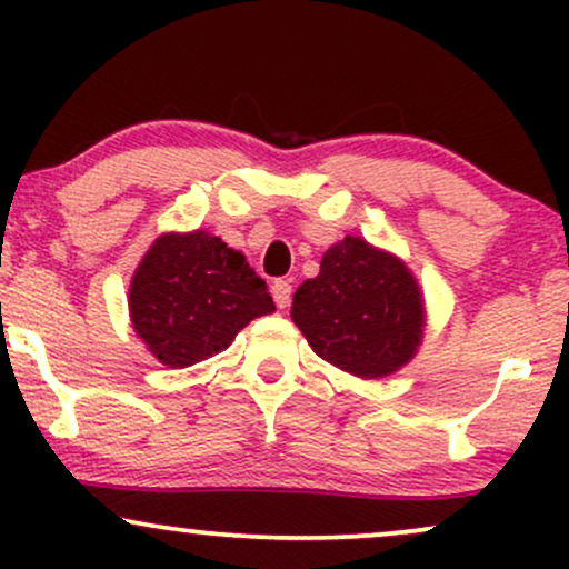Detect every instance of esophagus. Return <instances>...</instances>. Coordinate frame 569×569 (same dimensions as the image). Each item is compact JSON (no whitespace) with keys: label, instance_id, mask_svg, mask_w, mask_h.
<instances>
[{"label":"esophagus","instance_id":"esophagus-1","mask_svg":"<svg viewBox=\"0 0 569 569\" xmlns=\"http://www.w3.org/2000/svg\"><path fill=\"white\" fill-rule=\"evenodd\" d=\"M270 291H272V299H276V305L280 307V310H286V307H289V302H291V283H289V280H276Z\"/></svg>","mask_w":569,"mask_h":569}]
</instances>
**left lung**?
Wrapping results in <instances>:
<instances>
[{
	"label": "left lung",
	"mask_w": 569,
	"mask_h": 569,
	"mask_svg": "<svg viewBox=\"0 0 569 569\" xmlns=\"http://www.w3.org/2000/svg\"><path fill=\"white\" fill-rule=\"evenodd\" d=\"M291 321L331 367L382 380L420 350L426 299L403 259L348 234L293 293Z\"/></svg>",
	"instance_id": "8db88e82"
}]
</instances>
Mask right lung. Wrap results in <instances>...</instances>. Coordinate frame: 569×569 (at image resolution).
I'll list each match as a JSON object with an SVG mask.
<instances>
[{
	"mask_svg": "<svg viewBox=\"0 0 569 569\" xmlns=\"http://www.w3.org/2000/svg\"><path fill=\"white\" fill-rule=\"evenodd\" d=\"M272 310L267 283L243 253L206 230L162 232L128 289L130 326L168 369L227 350L240 329Z\"/></svg>",
	"mask_w": 569,
	"mask_h": 569,
	"instance_id": "1",
	"label": "right lung"
}]
</instances>
